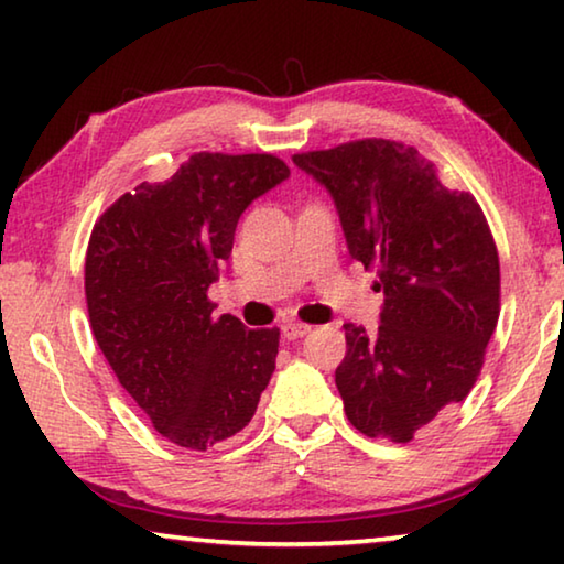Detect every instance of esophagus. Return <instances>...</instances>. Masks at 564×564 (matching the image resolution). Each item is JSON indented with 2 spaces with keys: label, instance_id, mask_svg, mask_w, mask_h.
Here are the masks:
<instances>
[{
  "label": "esophagus",
  "instance_id": "obj_1",
  "mask_svg": "<svg viewBox=\"0 0 564 564\" xmlns=\"http://www.w3.org/2000/svg\"><path fill=\"white\" fill-rule=\"evenodd\" d=\"M308 332H312V327H308V324H301V322H285V324H281V335L285 339L306 337Z\"/></svg>",
  "mask_w": 564,
  "mask_h": 564
}]
</instances>
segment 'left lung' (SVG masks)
I'll return each instance as SVG.
<instances>
[{
  "label": "left lung",
  "instance_id": "obj_1",
  "mask_svg": "<svg viewBox=\"0 0 564 564\" xmlns=\"http://www.w3.org/2000/svg\"><path fill=\"white\" fill-rule=\"evenodd\" d=\"M335 199L347 250L378 271L376 332L345 324L335 370L345 414L365 437L411 442L465 401L501 312V265L480 204L393 140L293 155Z\"/></svg>",
  "mask_w": 564,
  "mask_h": 564
}]
</instances>
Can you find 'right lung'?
<instances>
[{
    "mask_svg": "<svg viewBox=\"0 0 564 564\" xmlns=\"http://www.w3.org/2000/svg\"><path fill=\"white\" fill-rule=\"evenodd\" d=\"M268 153H194L101 214L86 250V306L117 380L165 440L209 449L242 432L275 370L279 329L214 319L206 296L242 212L289 178Z\"/></svg>",
    "mask_w": 564,
    "mask_h": 564,
    "instance_id": "obj_1",
    "label": "right lung"
}]
</instances>
